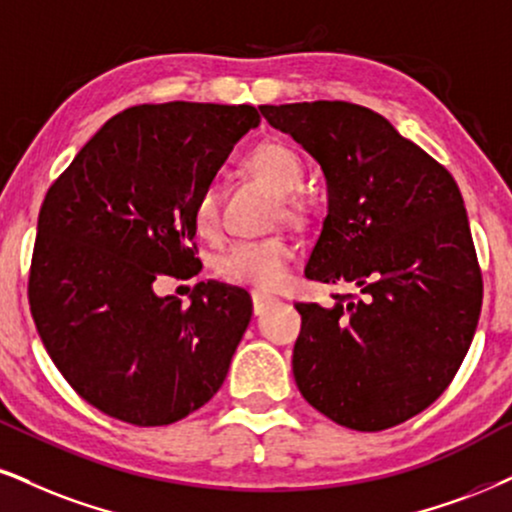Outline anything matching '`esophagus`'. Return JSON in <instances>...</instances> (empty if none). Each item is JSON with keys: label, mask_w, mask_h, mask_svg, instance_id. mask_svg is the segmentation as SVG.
I'll return each mask as SVG.
<instances>
[{"label": "esophagus", "mask_w": 512, "mask_h": 512, "mask_svg": "<svg viewBox=\"0 0 512 512\" xmlns=\"http://www.w3.org/2000/svg\"><path fill=\"white\" fill-rule=\"evenodd\" d=\"M251 301H254V313L261 315V313H266L277 299H275V296H268L263 292H251Z\"/></svg>", "instance_id": "obj_1"}]
</instances>
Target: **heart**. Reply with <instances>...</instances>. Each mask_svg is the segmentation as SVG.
Returning <instances> with one entry per match:
<instances>
[{"mask_svg": "<svg viewBox=\"0 0 512 512\" xmlns=\"http://www.w3.org/2000/svg\"><path fill=\"white\" fill-rule=\"evenodd\" d=\"M246 168L258 175L275 194L282 197V213L289 220H304L308 216V201L299 189L306 182V168L301 156L280 140H266L246 156ZM194 227L199 235L211 237L218 230V189L206 185L194 201ZM294 246L287 237L273 235L263 239L237 242L220 256L218 275L230 285L254 287L256 292H270L285 282Z\"/></svg>", "mask_w": 512, "mask_h": 512, "instance_id": "1", "label": "heart"}]
</instances>
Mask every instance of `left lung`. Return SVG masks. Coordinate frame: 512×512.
Here are the masks:
<instances>
[{"label": "left lung", "mask_w": 512, "mask_h": 512, "mask_svg": "<svg viewBox=\"0 0 512 512\" xmlns=\"http://www.w3.org/2000/svg\"><path fill=\"white\" fill-rule=\"evenodd\" d=\"M323 168L330 211L308 280L361 296L296 304V387L337 425L380 432L444 394L482 311V270L451 173L387 118L349 102L261 106Z\"/></svg>", "instance_id": "obj_1"}]
</instances>
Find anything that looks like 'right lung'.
Segmentation results:
<instances>
[{
    "instance_id": "add662e5",
    "label": "right lung",
    "mask_w": 512,
    "mask_h": 512,
    "mask_svg": "<svg viewBox=\"0 0 512 512\" xmlns=\"http://www.w3.org/2000/svg\"><path fill=\"white\" fill-rule=\"evenodd\" d=\"M258 123L249 104L132 106L109 118L47 189L30 313L66 382L111 418L170 425L225 380L251 296L199 282L182 306L151 285L199 273L194 201Z\"/></svg>"
}]
</instances>
